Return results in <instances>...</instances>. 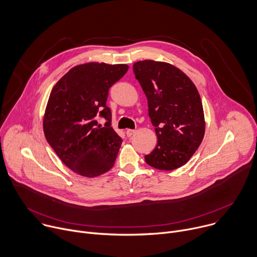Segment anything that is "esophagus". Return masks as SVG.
Masks as SVG:
<instances>
[{"mask_svg": "<svg viewBox=\"0 0 257 257\" xmlns=\"http://www.w3.org/2000/svg\"><path fill=\"white\" fill-rule=\"evenodd\" d=\"M135 131H136V130H134V129H127V130H126V135H127L128 137H130V136H132V135L135 133Z\"/></svg>", "mask_w": 257, "mask_h": 257, "instance_id": "34e87169", "label": "esophagus"}]
</instances>
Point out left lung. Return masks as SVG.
I'll use <instances>...</instances> for the list:
<instances>
[{
    "label": "left lung",
    "mask_w": 257,
    "mask_h": 257,
    "mask_svg": "<svg viewBox=\"0 0 257 257\" xmlns=\"http://www.w3.org/2000/svg\"><path fill=\"white\" fill-rule=\"evenodd\" d=\"M133 72L148 98L158 136L156 149L144 157L145 162L163 171L178 169L190 160L204 136L200 95L190 78L171 64L139 61Z\"/></svg>",
    "instance_id": "obj_1"
}]
</instances>
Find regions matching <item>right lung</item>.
I'll list each match as a JSON object with an SVG mask.
<instances>
[{"instance_id": "add662e5", "label": "right lung", "mask_w": 257, "mask_h": 257, "mask_svg": "<svg viewBox=\"0 0 257 257\" xmlns=\"http://www.w3.org/2000/svg\"><path fill=\"white\" fill-rule=\"evenodd\" d=\"M125 64L87 63L72 68L54 86L44 118L47 141L73 172L96 177L114 166L122 138L111 127L108 89L128 70ZM98 116L106 119L102 127Z\"/></svg>"}]
</instances>
